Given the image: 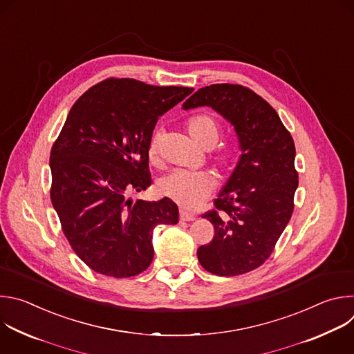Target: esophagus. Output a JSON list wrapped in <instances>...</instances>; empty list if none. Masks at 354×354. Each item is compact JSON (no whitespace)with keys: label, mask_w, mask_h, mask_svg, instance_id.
Listing matches in <instances>:
<instances>
[{"label":"esophagus","mask_w":354,"mask_h":354,"mask_svg":"<svg viewBox=\"0 0 354 354\" xmlns=\"http://www.w3.org/2000/svg\"><path fill=\"white\" fill-rule=\"evenodd\" d=\"M179 217H180L182 221H193L194 220V214L187 213L186 210H180L179 212Z\"/></svg>","instance_id":"1"}]
</instances>
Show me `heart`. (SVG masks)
I'll return each instance as SVG.
<instances>
[{
  "label": "heart",
  "mask_w": 354,
  "mask_h": 354,
  "mask_svg": "<svg viewBox=\"0 0 354 354\" xmlns=\"http://www.w3.org/2000/svg\"><path fill=\"white\" fill-rule=\"evenodd\" d=\"M187 133L192 140L201 148H212L220 137L218 123L209 115H196L187 122ZM158 149V136H154L148 147L149 158H154ZM216 162L223 169H230L235 162V154L232 151H223L217 157ZM216 178L210 172H189L183 169H174L164 175L158 183V192L175 203L194 209L214 192Z\"/></svg>",
  "instance_id": "b5f03b06"
}]
</instances>
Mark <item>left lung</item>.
<instances>
[{
	"instance_id": "8db88e82",
	"label": "left lung",
	"mask_w": 354,
	"mask_h": 354,
	"mask_svg": "<svg viewBox=\"0 0 354 354\" xmlns=\"http://www.w3.org/2000/svg\"><path fill=\"white\" fill-rule=\"evenodd\" d=\"M209 106L234 127L241 156L214 200L217 210L203 214L214 238L197 249L200 265L217 276H238L270 257L294 210L298 174L295 147L277 112L242 85L200 88L183 109Z\"/></svg>"
}]
</instances>
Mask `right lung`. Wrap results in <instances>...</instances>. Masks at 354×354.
<instances>
[{"label": "right lung", "mask_w": 354, "mask_h": 354, "mask_svg": "<svg viewBox=\"0 0 354 354\" xmlns=\"http://www.w3.org/2000/svg\"><path fill=\"white\" fill-rule=\"evenodd\" d=\"M192 92L109 78L73 105L50 153V197L71 248L93 272L116 279L144 272L154 258V228L178 223L171 198L133 201L127 193L151 185L157 120Z\"/></svg>", "instance_id": "add662e5"}]
</instances>
